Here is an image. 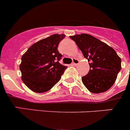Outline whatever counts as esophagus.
Here are the masks:
<instances>
[{
    "mask_svg": "<svg viewBox=\"0 0 130 130\" xmlns=\"http://www.w3.org/2000/svg\"><path fill=\"white\" fill-rule=\"evenodd\" d=\"M78 63H79V60H78V59H76V58H73V59H72V65H77Z\"/></svg>",
    "mask_w": 130,
    "mask_h": 130,
    "instance_id": "34e87169",
    "label": "esophagus"
}]
</instances>
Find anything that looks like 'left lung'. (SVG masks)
Wrapping results in <instances>:
<instances>
[{
    "mask_svg": "<svg viewBox=\"0 0 130 130\" xmlns=\"http://www.w3.org/2000/svg\"><path fill=\"white\" fill-rule=\"evenodd\" d=\"M70 38L90 62L89 72L82 79L86 88L94 94L110 89L121 69V59L116 51L88 34L76 35Z\"/></svg>",
    "mask_w": 130,
    "mask_h": 130,
    "instance_id": "1",
    "label": "left lung"
}]
</instances>
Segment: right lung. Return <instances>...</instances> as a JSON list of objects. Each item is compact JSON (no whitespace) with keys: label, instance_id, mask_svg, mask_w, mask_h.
I'll list each match as a JSON object with an SVG mask.
<instances>
[{"label":"right lung","instance_id":"obj_1","mask_svg":"<svg viewBox=\"0 0 130 130\" xmlns=\"http://www.w3.org/2000/svg\"><path fill=\"white\" fill-rule=\"evenodd\" d=\"M63 34H54L31 45L22 57V79L30 90L43 93L51 89L61 79L67 67L59 63L61 55L58 50Z\"/></svg>","mask_w":130,"mask_h":130}]
</instances>
